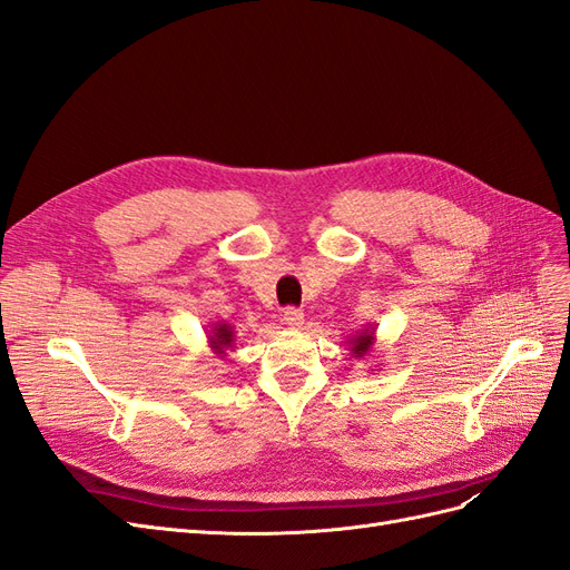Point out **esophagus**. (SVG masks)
<instances>
[{"mask_svg": "<svg viewBox=\"0 0 570 570\" xmlns=\"http://www.w3.org/2000/svg\"><path fill=\"white\" fill-rule=\"evenodd\" d=\"M283 321H285V325H289V327H299V325L304 323V314H302V308L287 306L285 312H283Z\"/></svg>", "mask_w": 570, "mask_h": 570, "instance_id": "1", "label": "esophagus"}]
</instances>
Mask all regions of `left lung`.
Instances as JSON below:
<instances>
[{
	"mask_svg": "<svg viewBox=\"0 0 570 570\" xmlns=\"http://www.w3.org/2000/svg\"><path fill=\"white\" fill-rule=\"evenodd\" d=\"M373 347H375V325L364 327V331H358V333L350 340V352H352V356H356V358L371 356Z\"/></svg>",
	"mask_w": 570,
	"mask_h": 570,
	"instance_id": "8db88e82",
	"label": "left lung"
}]
</instances>
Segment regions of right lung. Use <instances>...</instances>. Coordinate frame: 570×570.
Instances as JSON below:
<instances>
[{"mask_svg":"<svg viewBox=\"0 0 570 570\" xmlns=\"http://www.w3.org/2000/svg\"><path fill=\"white\" fill-rule=\"evenodd\" d=\"M206 342H209L212 352H214L218 358H223V356H226V352L235 344V331H233V325L226 323V321L212 323V331H209V335H206Z\"/></svg>","mask_w":570,"mask_h":570,"instance_id":"1","label":"right lung"}]
</instances>
